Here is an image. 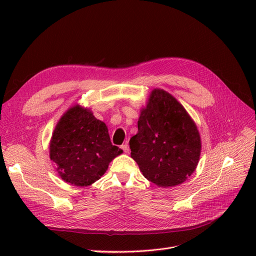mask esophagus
I'll list each match as a JSON object with an SVG mask.
<instances>
[{
  "label": "esophagus",
  "instance_id": "1",
  "mask_svg": "<svg viewBox=\"0 0 256 256\" xmlns=\"http://www.w3.org/2000/svg\"><path fill=\"white\" fill-rule=\"evenodd\" d=\"M120 147H122V150L124 152H125L126 154H128V152H129V146H128V144H127V143L122 144Z\"/></svg>",
  "mask_w": 256,
  "mask_h": 256
}]
</instances>
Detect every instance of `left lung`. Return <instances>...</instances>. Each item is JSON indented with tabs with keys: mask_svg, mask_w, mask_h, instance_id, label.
Returning <instances> with one entry per match:
<instances>
[{
	"mask_svg": "<svg viewBox=\"0 0 256 256\" xmlns=\"http://www.w3.org/2000/svg\"><path fill=\"white\" fill-rule=\"evenodd\" d=\"M131 157L146 180L159 187H174L194 172L200 138L184 108L168 92H152L129 141Z\"/></svg>",
	"mask_w": 256,
	"mask_h": 256,
	"instance_id": "obj_1",
	"label": "left lung"
}]
</instances>
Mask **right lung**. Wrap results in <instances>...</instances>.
<instances>
[{
  "label": "right lung",
  "mask_w": 256,
  "mask_h": 256,
  "mask_svg": "<svg viewBox=\"0 0 256 256\" xmlns=\"http://www.w3.org/2000/svg\"><path fill=\"white\" fill-rule=\"evenodd\" d=\"M122 152L112 145L106 124L79 104L62 116L50 141V159L56 172L62 180L79 187L98 180Z\"/></svg>",
  "instance_id": "obj_1"
}]
</instances>
